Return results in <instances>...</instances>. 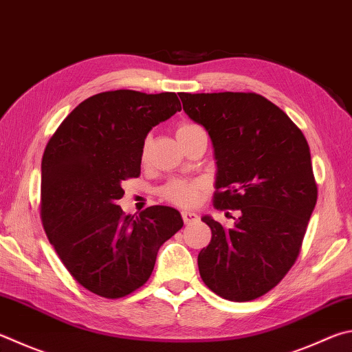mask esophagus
<instances>
[{
	"label": "esophagus",
	"instance_id": "obj_1",
	"mask_svg": "<svg viewBox=\"0 0 352 352\" xmlns=\"http://www.w3.org/2000/svg\"><path fill=\"white\" fill-rule=\"evenodd\" d=\"M182 217H183L184 225H190V223H194V221L198 220V215L195 212H189V210H183Z\"/></svg>",
	"mask_w": 352,
	"mask_h": 352
}]
</instances>
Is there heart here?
Returning a JSON list of instances; mask_svg holds the SVG:
<instances>
[{"instance_id":"obj_1","label":"heart","mask_w":352,"mask_h":352,"mask_svg":"<svg viewBox=\"0 0 352 352\" xmlns=\"http://www.w3.org/2000/svg\"><path fill=\"white\" fill-rule=\"evenodd\" d=\"M200 129L201 127L194 123H182L177 127L175 133H177V138L180 140L183 137L189 135V133H194ZM146 154H148V143L143 146V158H146ZM162 195L168 201L177 204V206L188 208L197 203L200 190H198V184L195 183L184 182V180H172L162 189Z\"/></svg>"}]
</instances>
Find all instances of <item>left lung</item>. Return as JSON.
Instances as JSON below:
<instances>
[{"label":"left lung","instance_id":"obj_1","mask_svg":"<svg viewBox=\"0 0 352 352\" xmlns=\"http://www.w3.org/2000/svg\"><path fill=\"white\" fill-rule=\"evenodd\" d=\"M190 120L214 144V206L237 210L232 228L203 217L212 231L198 254L201 280L231 302L277 286L300 254L317 203L311 152L302 131L254 92L180 94ZM229 214V212H228Z\"/></svg>","mask_w":352,"mask_h":352}]
</instances>
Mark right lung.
Here are the masks:
<instances>
[{"label":"right lung","mask_w":352,"mask_h":352,"mask_svg":"<svg viewBox=\"0 0 352 352\" xmlns=\"http://www.w3.org/2000/svg\"><path fill=\"white\" fill-rule=\"evenodd\" d=\"M180 111L174 92H101L76 106L44 149V231L70 276L100 297L143 286L160 246L183 226L174 208L151 206L133 217L117 204L121 183L140 175L146 135Z\"/></svg>","instance_id":"obj_1"}]
</instances>
